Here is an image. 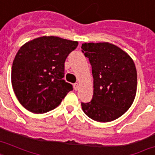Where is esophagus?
I'll return each instance as SVG.
<instances>
[{"instance_id":"34e87169","label":"esophagus","mask_w":155,"mask_h":155,"mask_svg":"<svg viewBox=\"0 0 155 155\" xmlns=\"http://www.w3.org/2000/svg\"><path fill=\"white\" fill-rule=\"evenodd\" d=\"M73 87H74V89L75 90H78V88H79V84H78V83H75V84H73Z\"/></svg>"}]
</instances>
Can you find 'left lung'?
Returning a JSON list of instances; mask_svg holds the SVG:
<instances>
[{
    "label": "left lung",
    "mask_w": 155,
    "mask_h": 155,
    "mask_svg": "<svg viewBox=\"0 0 155 155\" xmlns=\"http://www.w3.org/2000/svg\"><path fill=\"white\" fill-rule=\"evenodd\" d=\"M93 76L92 101L81 103L91 119L108 122L122 116L134 102L137 92V71L127 53L108 42L83 43Z\"/></svg>",
    "instance_id": "8db88e82"
}]
</instances>
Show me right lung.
Segmentation results:
<instances>
[{"mask_svg":"<svg viewBox=\"0 0 155 155\" xmlns=\"http://www.w3.org/2000/svg\"><path fill=\"white\" fill-rule=\"evenodd\" d=\"M78 42L43 36L26 42L16 54L11 72L13 91L21 104L34 113L55 108L72 85L66 82L64 63Z\"/></svg>","mask_w":155,"mask_h":155,"instance_id":"add662e5","label":"right lung"}]
</instances>
